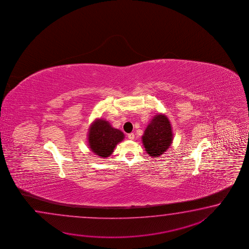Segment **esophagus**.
<instances>
[{
    "label": "esophagus",
    "mask_w": 249,
    "mask_h": 249,
    "mask_svg": "<svg viewBox=\"0 0 249 249\" xmlns=\"http://www.w3.org/2000/svg\"><path fill=\"white\" fill-rule=\"evenodd\" d=\"M127 137H128L129 140H133L134 139V133H129Z\"/></svg>",
    "instance_id": "esophagus-1"
}]
</instances>
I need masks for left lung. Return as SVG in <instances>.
I'll return each mask as SVG.
<instances>
[{
	"label": "left lung",
	"instance_id": "8db88e82",
	"mask_svg": "<svg viewBox=\"0 0 249 249\" xmlns=\"http://www.w3.org/2000/svg\"><path fill=\"white\" fill-rule=\"evenodd\" d=\"M173 141V132L168 118L164 115L155 116L142 136V142L147 153L159 158L169 148Z\"/></svg>",
	"mask_w": 249,
	"mask_h": 249
}]
</instances>
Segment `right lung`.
Instances as JSON below:
<instances>
[{"instance_id":"1","label":"right lung","mask_w":249,"mask_h":249,"mask_svg":"<svg viewBox=\"0 0 249 249\" xmlns=\"http://www.w3.org/2000/svg\"><path fill=\"white\" fill-rule=\"evenodd\" d=\"M124 133L105 120L99 119L90 126L88 142L92 152L101 158L111 155L117 144L122 142Z\"/></svg>"}]
</instances>
